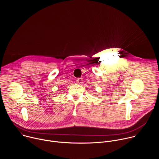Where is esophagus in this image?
Segmentation results:
<instances>
[{
    "instance_id": "esophagus-1",
    "label": "esophagus",
    "mask_w": 159,
    "mask_h": 159,
    "mask_svg": "<svg viewBox=\"0 0 159 159\" xmlns=\"http://www.w3.org/2000/svg\"><path fill=\"white\" fill-rule=\"evenodd\" d=\"M83 79L82 78H78V79H77V80H76V82H77V83H78V84H82V82H83Z\"/></svg>"
}]
</instances>
